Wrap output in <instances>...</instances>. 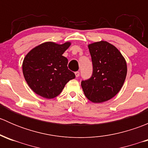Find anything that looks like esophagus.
Returning <instances> with one entry per match:
<instances>
[{
    "instance_id": "34e87169",
    "label": "esophagus",
    "mask_w": 148,
    "mask_h": 148,
    "mask_svg": "<svg viewBox=\"0 0 148 148\" xmlns=\"http://www.w3.org/2000/svg\"><path fill=\"white\" fill-rule=\"evenodd\" d=\"M75 76H76V77H79V71H76V72H75Z\"/></svg>"
}]
</instances>
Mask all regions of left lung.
<instances>
[{
  "label": "left lung",
  "instance_id": "left-lung-1",
  "mask_svg": "<svg viewBox=\"0 0 148 148\" xmlns=\"http://www.w3.org/2000/svg\"><path fill=\"white\" fill-rule=\"evenodd\" d=\"M93 72L89 79L82 81L85 96L95 103L110 100L120 91L127 75V63L112 44L101 41L88 45Z\"/></svg>",
  "mask_w": 148,
  "mask_h": 148
}]
</instances>
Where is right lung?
I'll return each instance as SVG.
<instances>
[{
    "label": "right lung",
    "mask_w": 148,
    "mask_h": 148,
    "mask_svg": "<svg viewBox=\"0 0 148 148\" xmlns=\"http://www.w3.org/2000/svg\"><path fill=\"white\" fill-rule=\"evenodd\" d=\"M71 45L45 42L31 49L23 62V74L29 87L46 99L57 97L66 84L75 78L68 69V59L62 56Z\"/></svg>",
    "instance_id": "1"
}]
</instances>
